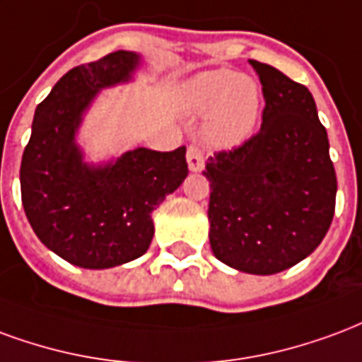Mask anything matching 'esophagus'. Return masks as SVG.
<instances>
[{
	"instance_id": "obj_1",
	"label": "esophagus",
	"mask_w": 362,
	"mask_h": 362,
	"mask_svg": "<svg viewBox=\"0 0 362 362\" xmlns=\"http://www.w3.org/2000/svg\"><path fill=\"white\" fill-rule=\"evenodd\" d=\"M187 163H189V170L194 171V173L204 170V156H202L199 146H189V150H187Z\"/></svg>"
}]
</instances>
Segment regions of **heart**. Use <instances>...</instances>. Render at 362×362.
<instances>
[{
    "label": "heart",
    "instance_id": "1",
    "mask_svg": "<svg viewBox=\"0 0 362 362\" xmlns=\"http://www.w3.org/2000/svg\"><path fill=\"white\" fill-rule=\"evenodd\" d=\"M177 104L191 117L206 113L202 134L210 146L231 148L255 133L262 112V90L252 76L212 69L185 81L177 90Z\"/></svg>",
    "mask_w": 362,
    "mask_h": 362
}]
</instances>
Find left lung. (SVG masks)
Wrapping results in <instances>:
<instances>
[{
  "mask_svg": "<svg viewBox=\"0 0 362 362\" xmlns=\"http://www.w3.org/2000/svg\"><path fill=\"white\" fill-rule=\"evenodd\" d=\"M262 83V127L249 141L208 158L210 247L245 274L299 264L328 233L337 181L326 129L307 86L249 59Z\"/></svg>",
  "mask_w": 362,
  "mask_h": 362,
  "instance_id": "left-lung-1",
  "label": "left lung"
}]
</instances>
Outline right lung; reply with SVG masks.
<instances>
[{
	"instance_id": "1",
	"label": "right lung",
	"mask_w": 362,
	"mask_h": 362,
	"mask_svg": "<svg viewBox=\"0 0 362 362\" xmlns=\"http://www.w3.org/2000/svg\"><path fill=\"white\" fill-rule=\"evenodd\" d=\"M141 54L113 52L63 75L36 107L21 162V197L34 233L71 264L104 270L148 250L152 212L179 189L187 148H134L105 163H88L76 142L98 92L129 83Z\"/></svg>"
}]
</instances>
